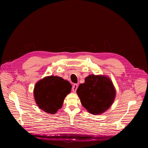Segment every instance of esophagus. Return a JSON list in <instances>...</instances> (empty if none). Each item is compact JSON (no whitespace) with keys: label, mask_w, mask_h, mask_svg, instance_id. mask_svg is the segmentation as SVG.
<instances>
[{"label":"esophagus","mask_w":148,"mask_h":148,"mask_svg":"<svg viewBox=\"0 0 148 148\" xmlns=\"http://www.w3.org/2000/svg\"><path fill=\"white\" fill-rule=\"evenodd\" d=\"M78 88V85L76 84H74L73 86V88H72V91L74 92H75L76 91H77V89Z\"/></svg>","instance_id":"1"}]
</instances>
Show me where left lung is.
I'll return each instance as SVG.
<instances>
[{
	"mask_svg": "<svg viewBox=\"0 0 148 148\" xmlns=\"http://www.w3.org/2000/svg\"><path fill=\"white\" fill-rule=\"evenodd\" d=\"M81 104L90 114L103 113L111 106L116 91L112 81L102 75H90L77 90Z\"/></svg>",
	"mask_w": 148,
	"mask_h": 148,
	"instance_id": "left-lung-1",
	"label": "left lung"
}]
</instances>
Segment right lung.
I'll use <instances>...</instances> for the list:
<instances>
[{
    "label": "right lung",
    "mask_w": 148,
    "mask_h": 148,
    "mask_svg": "<svg viewBox=\"0 0 148 148\" xmlns=\"http://www.w3.org/2000/svg\"><path fill=\"white\" fill-rule=\"evenodd\" d=\"M71 84L58 76H48L38 81L34 89L37 106L43 111L54 114L62 107L65 97L71 90Z\"/></svg>",
    "instance_id": "add662e5"
}]
</instances>
